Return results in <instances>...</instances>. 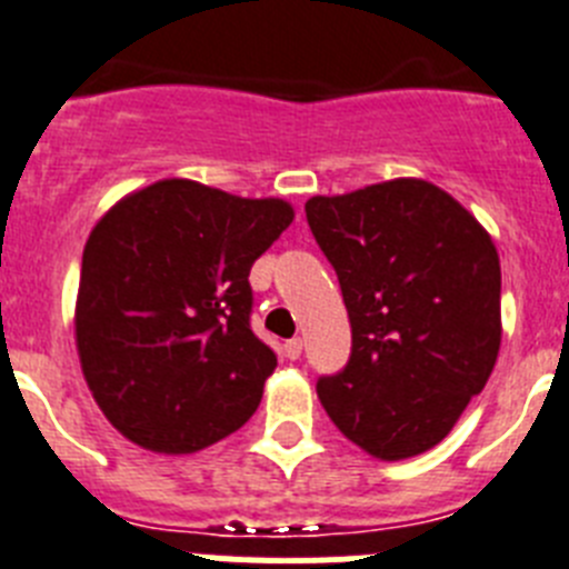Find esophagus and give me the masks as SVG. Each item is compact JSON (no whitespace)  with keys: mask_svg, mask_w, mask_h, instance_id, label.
I'll list each match as a JSON object with an SVG mask.
<instances>
[{"mask_svg":"<svg viewBox=\"0 0 569 569\" xmlns=\"http://www.w3.org/2000/svg\"><path fill=\"white\" fill-rule=\"evenodd\" d=\"M283 352H286V358H289V360H298L300 355H303V340H300V338H291V340H286Z\"/></svg>","mask_w":569,"mask_h":569,"instance_id":"obj_1","label":"esophagus"}]
</instances>
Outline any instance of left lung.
<instances>
[{"instance_id":"obj_1","label":"left lung","mask_w":569,"mask_h":569,"mask_svg":"<svg viewBox=\"0 0 569 569\" xmlns=\"http://www.w3.org/2000/svg\"><path fill=\"white\" fill-rule=\"evenodd\" d=\"M306 220L352 323L349 363L318 380L320 403L369 456H421L487 387L501 349L490 231L418 177L312 197Z\"/></svg>"}]
</instances>
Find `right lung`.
Masks as SVG:
<instances>
[{
	"label": "right lung",
	"mask_w": 569,
	"mask_h": 569,
	"mask_svg": "<svg viewBox=\"0 0 569 569\" xmlns=\"http://www.w3.org/2000/svg\"><path fill=\"white\" fill-rule=\"evenodd\" d=\"M295 220L280 197L157 180L88 234L73 335L108 421L166 456L206 449L249 421L278 358L249 326V271Z\"/></svg>",
	"instance_id": "1"
}]
</instances>
